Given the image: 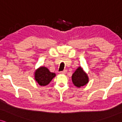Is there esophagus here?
Returning a JSON list of instances; mask_svg holds the SVG:
<instances>
[{
  "label": "esophagus",
  "instance_id": "1",
  "mask_svg": "<svg viewBox=\"0 0 122 122\" xmlns=\"http://www.w3.org/2000/svg\"><path fill=\"white\" fill-rule=\"evenodd\" d=\"M66 72H67V70H63V71H60V73H61V74H66Z\"/></svg>",
  "mask_w": 122,
  "mask_h": 122
}]
</instances>
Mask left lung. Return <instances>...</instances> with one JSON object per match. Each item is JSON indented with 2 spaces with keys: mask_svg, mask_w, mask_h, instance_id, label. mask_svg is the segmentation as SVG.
<instances>
[{
  "mask_svg": "<svg viewBox=\"0 0 122 122\" xmlns=\"http://www.w3.org/2000/svg\"><path fill=\"white\" fill-rule=\"evenodd\" d=\"M71 79L73 84L78 87L86 85L89 81L87 74L83 71L82 68L81 67H79L73 73Z\"/></svg>",
  "mask_w": 122,
  "mask_h": 122,
  "instance_id": "1",
  "label": "left lung"
}]
</instances>
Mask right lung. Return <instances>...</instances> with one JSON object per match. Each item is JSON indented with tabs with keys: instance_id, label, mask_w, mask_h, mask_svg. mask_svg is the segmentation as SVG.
<instances>
[{
	"instance_id": "add662e5",
	"label": "right lung",
	"mask_w": 122,
	"mask_h": 122,
	"mask_svg": "<svg viewBox=\"0 0 122 122\" xmlns=\"http://www.w3.org/2000/svg\"><path fill=\"white\" fill-rule=\"evenodd\" d=\"M56 76L55 73H52L46 67L41 66L36 70L35 78L37 82L41 86H45Z\"/></svg>"
}]
</instances>
